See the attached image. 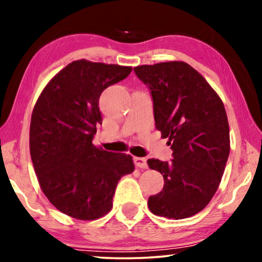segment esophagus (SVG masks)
<instances>
[{
  "label": "esophagus",
  "instance_id": "34e87169",
  "mask_svg": "<svg viewBox=\"0 0 262 262\" xmlns=\"http://www.w3.org/2000/svg\"><path fill=\"white\" fill-rule=\"evenodd\" d=\"M135 164L141 169H146L148 168V163H146V159L144 157H135Z\"/></svg>",
  "mask_w": 262,
  "mask_h": 262
}]
</instances>
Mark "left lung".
<instances>
[{
    "label": "left lung",
    "mask_w": 262,
    "mask_h": 262,
    "mask_svg": "<svg viewBox=\"0 0 262 262\" xmlns=\"http://www.w3.org/2000/svg\"><path fill=\"white\" fill-rule=\"evenodd\" d=\"M135 73L148 85L156 128L174 159L148 160L163 175V189L148 200L157 216L182 220L194 216L216 193L224 173L230 135L223 101L194 68L185 62L138 66Z\"/></svg>",
    "instance_id": "left-lung-1"
}]
</instances>
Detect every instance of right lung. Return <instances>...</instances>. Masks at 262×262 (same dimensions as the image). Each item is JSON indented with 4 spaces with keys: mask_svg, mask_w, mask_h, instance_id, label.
I'll list each match as a JSON object with an SVG mask.
<instances>
[{
    "mask_svg": "<svg viewBox=\"0 0 262 262\" xmlns=\"http://www.w3.org/2000/svg\"><path fill=\"white\" fill-rule=\"evenodd\" d=\"M131 67L74 60L53 76L35 102L30 152L38 182L56 209L94 221L112 209L118 181L135 170L131 155L93 144L101 93L126 78Z\"/></svg>",
    "mask_w": 262,
    "mask_h": 262,
    "instance_id": "right-lung-1",
    "label": "right lung"
}]
</instances>
